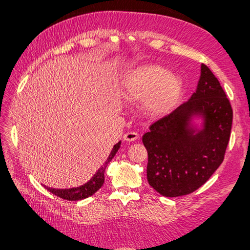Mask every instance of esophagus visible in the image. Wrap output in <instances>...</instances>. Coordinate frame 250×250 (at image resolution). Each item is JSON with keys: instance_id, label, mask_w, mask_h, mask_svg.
Here are the masks:
<instances>
[{"instance_id": "esophagus-1", "label": "esophagus", "mask_w": 250, "mask_h": 250, "mask_svg": "<svg viewBox=\"0 0 250 250\" xmlns=\"http://www.w3.org/2000/svg\"><path fill=\"white\" fill-rule=\"evenodd\" d=\"M137 137H139V135H137L136 132H126L124 135V140L128 142H133L137 140Z\"/></svg>"}]
</instances>
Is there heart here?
<instances>
[{
  "mask_svg": "<svg viewBox=\"0 0 250 250\" xmlns=\"http://www.w3.org/2000/svg\"><path fill=\"white\" fill-rule=\"evenodd\" d=\"M184 91L182 78L167 68L145 64L131 68L121 81V94L129 102L143 100L145 113L158 118L172 111Z\"/></svg>",
  "mask_w": 250,
  "mask_h": 250,
  "instance_id": "b5f03b06",
  "label": "heart"
}]
</instances>
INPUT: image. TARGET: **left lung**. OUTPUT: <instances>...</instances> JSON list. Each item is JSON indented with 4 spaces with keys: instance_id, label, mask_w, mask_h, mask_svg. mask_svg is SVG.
I'll return each instance as SVG.
<instances>
[{
    "instance_id": "left-lung-1",
    "label": "left lung",
    "mask_w": 250,
    "mask_h": 250,
    "mask_svg": "<svg viewBox=\"0 0 250 250\" xmlns=\"http://www.w3.org/2000/svg\"><path fill=\"white\" fill-rule=\"evenodd\" d=\"M232 119L230 101L220 83L202 64L198 87L191 98L152 124L143 135L148 152L147 180L151 187L175 198L205 184L224 161Z\"/></svg>"
}]
</instances>
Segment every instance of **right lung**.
Returning a JSON list of instances; mask_svg holds the SVG:
<instances>
[{
    "mask_svg": "<svg viewBox=\"0 0 250 250\" xmlns=\"http://www.w3.org/2000/svg\"><path fill=\"white\" fill-rule=\"evenodd\" d=\"M120 145H121V142H118L116 145H114L113 149H111L108 158L106 159V161L104 162L103 166L98 169L97 173L93 175L92 178L90 179L88 183L79 186V187L68 188V189H57V188H50V187H45V188L48 190L49 192L59 196V198L68 200V201H79V200L89 198V196L94 194L103 186L105 169L107 167L108 163L111 161V159L115 157L116 152L118 151Z\"/></svg>",
    "mask_w": 250,
    "mask_h": 250,
    "instance_id": "obj_1",
    "label": "right lung"
}]
</instances>
